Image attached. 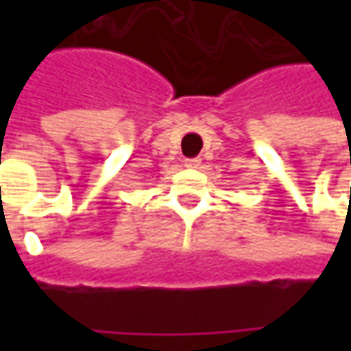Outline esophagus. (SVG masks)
I'll use <instances>...</instances> for the list:
<instances>
[{
    "label": "esophagus",
    "mask_w": 351,
    "mask_h": 351,
    "mask_svg": "<svg viewBox=\"0 0 351 351\" xmlns=\"http://www.w3.org/2000/svg\"><path fill=\"white\" fill-rule=\"evenodd\" d=\"M185 166L187 168H199L201 166V158H189V160H185Z\"/></svg>",
    "instance_id": "esophagus-1"
}]
</instances>
